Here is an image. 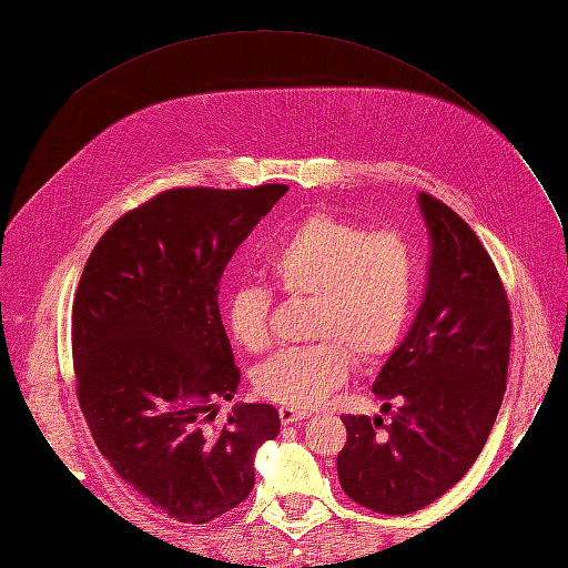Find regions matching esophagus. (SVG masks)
<instances>
[{
    "label": "esophagus",
    "mask_w": 568,
    "mask_h": 568,
    "mask_svg": "<svg viewBox=\"0 0 568 568\" xmlns=\"http://www.w3.org/2000/svg\"><path fill=\"white\" fill-rule=\"evenodd\" d=\"M277 415H281L283 425H295V422L310 417V413H305V409H295V407H281L277 409Z\"/></svg>",
    "instance_id": "1"
}]
</instances>
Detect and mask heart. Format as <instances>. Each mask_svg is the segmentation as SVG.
<instances>
[{
  "label": "heart",
  "instance_id": "1",
  "mask_svg": "<svg viewBox=\"0 0 568 568\" xmlns=\"http://www.w3.org/2000/svg\"><path fill=\"white\" fill-rule=\"evenodd\" d=\"M265 273L283 295L310 297L307 346L285 348L253 373L263 400L310 409L346 383L358 364L373 366L405 339L415 315L419 265L409 241L393 229L371 232L334 212H315L265 253ZM273 295L239 285L224 297L234 344L261 354L271 344Z\"/></svg>",
  "mask_w": 568,
  "mask_h": 568
}]
</instances>
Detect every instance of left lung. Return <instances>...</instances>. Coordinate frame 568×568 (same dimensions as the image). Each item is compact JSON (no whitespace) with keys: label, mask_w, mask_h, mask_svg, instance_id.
Returning <instances> with one entry per match:
<instances>
[{"label":"left lung","mask_w":568,"mask_h":568,"mask_svg":"<svg viewBox=\"0 0 568 568\" xmlns=\"http://www.w3.org/2000/svg\"><path fill=\"white\" fill-rule=\"evenodd\" d=\"M432 236L429 283L405 342L373 383L383 417L344 415L336 474L354 503L409 515L474 466L508 383L513 320L496 263L462 216L422 192Z\"/></svg>","instance_id":"1"}]
</instances>
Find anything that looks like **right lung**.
Returning <instances> with one entry per match:
<instances>
[{
    "label": "right lung",
    "instance_id": "obj_1",
    "mask_svg": "<svg viewBox=\"0 0 568 568\" xmlns=\"http://www.w3.org/2000/svg\"><path fill=\"white\" fill-rule=\"evenodd\" d=\"M287 185L173 187L106 229L72 300L75 393L116 476L178 523L204 525L248 498L253 456L281 432L273 405L232 400L220 283Z\"/></svg>",
    "mask_w": 568,
    "mask_h": 568
}]
</instances>
